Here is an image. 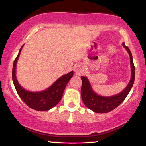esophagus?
<instances>
[{"instance_id": "obj_1", "label": "esophagus", "mask_w": 146, "mask_h": 146, "mask_svg": "<svg viewBox=\"0 0 146 146\" xmlns=\"http://www.w3.org/2000/svg\"><path fill=\"white\" fill-rule=\"evenodd\" d=\"M74 71H75V73L78 75H83L84 73V68L82 67H81L80 66H75Z\"/></svg>"}]
</instances>
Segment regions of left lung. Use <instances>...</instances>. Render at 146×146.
<instances>
[{
	"mask_svg": "<svg viewBox=\"0 0 146 146\" xmlns=\"http://www.w3.org/2000/svg\"><path fill=\"white\" fill-rule=\"evenodd\" d=\"M123 45L126 48L129 53V56H130L132 76L128 85L121 93L110 97L100 96L94 93V91L92 90L88 79L84 76L81 78L82 81V85L81 88V95L82 101L87 108L94 111L95 113H106L112 111L115 108H116L123 102V100L128 95L129 92L130 91L132 86H133L135 76V68L133 60H132V53L129 48L125 46L124 43Z\"/></svg>",
	"mask_w": 146,
	"mask_h": 146,
	"instance_id": "1",
	"label": "left lung"
}]
</instances>
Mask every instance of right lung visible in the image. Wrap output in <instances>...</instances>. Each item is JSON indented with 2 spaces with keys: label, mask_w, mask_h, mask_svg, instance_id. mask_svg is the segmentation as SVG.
Masks as SVG:
<instances>
[{
  "label": "right lung",
  "mask_w": 146,
  "mask_h": 146,
  "mask_svg": "<svg viewBox=\"0 0 146 146\" xmlns=\"http://www.w3.org/2000/svg\"><path fill=\"white\" fill-rule=\"evenodd\" d=\"M23 46L14 60L12 68V80L15 88L21 100L28 106L38 111H46L59 103L62 98L64 90L68 81L73 77V72L60 77L49 88L41 92H30L23 89L18 84L16 78V66Z\"/></svg>",
  "instance_id": "right-lung-1"
}]
</instances>
